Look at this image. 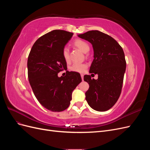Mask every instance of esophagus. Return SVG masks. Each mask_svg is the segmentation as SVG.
<instances>
[{"mask_svg": "<svg viewBox=\"0 0 150 150\" xmlns=\"http://www.w3.org/2000/svg\"><path fill=\"white\" fill-rule=\"evenodd\" d=\"M81 78H82V80L83 81V78H84V76H83V74H81Z\"/></svg>", "mask_w": 150, "mask_h": 150, "instance_id": "obj_1", "label": "esophagus"}]
</instances>
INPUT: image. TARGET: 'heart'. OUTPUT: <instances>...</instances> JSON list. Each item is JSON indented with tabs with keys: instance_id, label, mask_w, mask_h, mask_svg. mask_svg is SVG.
<instances>
[{
	"instance_id": "1",
	"label": "heart",
	"mask_w": 150,
	"mask_h": 150,
	"mask_svg": "<svg viewBox=\"0 0 150 150\" xmlns=\"http://www.w3.org/2000/svg\"><path fill=\"white\" fill-rule=\"evenodd\" d=\"M73 45L74 46V47L79 49L81 52H83L84 54L88 53L90 50V46L89 44L83 40L77 39L74 42ZM62 55H63V57H64V60L66 62H69L70 61L69 51V49L67 47H64V49H63ZM87 67L88 66L86 64H78V63H76V64H72L71 66L70 70L76 72L82 73V72H84Z\"/></svg>"
}]
</instances>
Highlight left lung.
<instances>
[{"mask_svg":"<svg viewBox=\"0 0 150 150\" xmlns=\"http://www.w3.org/2000/svg\"><path fill=\"white\" fill-rule=\"evenodd\" d=\"M78 37L92 44L94 59L90 73L98 75V79L85 75L89 85L86 99L89 106L98 111L110 110L118 99L123 83L126 62L123 50L115 39L99 30H90Z\"/></svg>","mask_w":150,"mask_h":150,"instance_id":"8db88e82","label":"left lung"}]
</instances>
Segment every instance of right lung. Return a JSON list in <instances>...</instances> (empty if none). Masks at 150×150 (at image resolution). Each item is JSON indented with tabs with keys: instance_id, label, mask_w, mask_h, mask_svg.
<instances>
[{
	"instance_id": "right-lung-1",
	"label": "right lung",
	"mask_w": 150,
	"mask_h": 150,
	"mask_svg": "<svg viewBox=\"0 0 150 150\" xmlns=\"http://www.w3.org/2000/svg\"><path fill=\"white\" fill-rule=\"evenodd\" d=\"M73 33L54 30L39 38L32 47L28 60V78L35 98L41 105L53 112H60L69 107L72 93L81 81L78 72L66 71L62 55L66 44Z\"/></svg>"
}]
</instances>
